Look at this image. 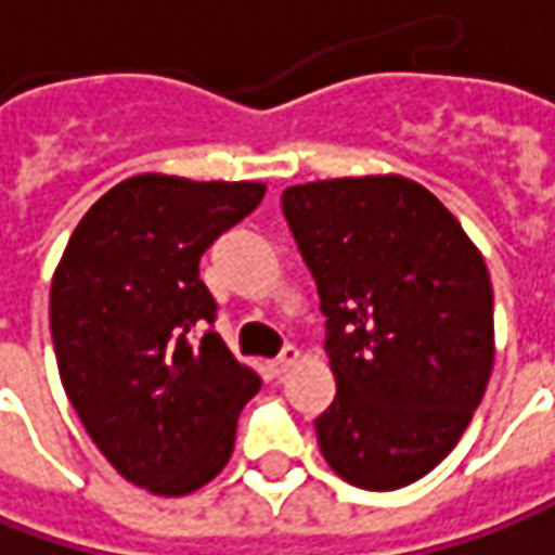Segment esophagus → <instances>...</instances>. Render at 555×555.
Wrapping results in <instances>:
<instances>
[{
    "mask_svg": "<svg viewBox=\"0 0 555 555\" xmlns=\"http://www.w3.org/2000/svg\"><path fill=\"white\" fill-rule=\"evenodd\" d=\"M297 359H300V353H297L295 347H285V350H282V353L273 359V362H267V372L273 374V377H282V374H285L288 369H292V365H295Z\"/></svg>",
    "mask_w": 555,
    "mask_h": 555,
    "instance_id": "34e87169",
    "label": "esophagus"
}]
</instances>
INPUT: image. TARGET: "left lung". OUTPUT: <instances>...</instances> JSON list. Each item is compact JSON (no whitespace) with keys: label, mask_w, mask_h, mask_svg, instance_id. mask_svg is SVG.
Returning <instances> with one entry per match:
<instances>
[{"label":"left lung","mask_w":555,"mask_h":555,"mask_svg":"<svg viewBox=\"0 0 555 555\" xmlns=\"http://www.w3.org/2000/svg\"><path fill=\"white\" fill-rule=\"evenodd\" d=\"M282 211L337 380L315 417L319 449L350 486H411L457 446L491 377L486 260L430 190L399 175L288 186Z\"/></svg>","instance_id":"1"}]
</instances>
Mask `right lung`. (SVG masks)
<instances>
[{"instance_id": "right-lung-1", "label": "right lung", "mask_w": 555, "mask_h": 555, "mask_svg": "<svg viewBox=\"0 0 555 555\" xmlns=\"http://www.w3.org/2000/svg\"><path fill=\"white\" fill-rule=\"evenodd\" d=\"M263 193L255 181L128 178L88 208L51 279V340L69 402L106 461L153 494L211 482L233 454L242 405L260 390L211 328L218 304L199 258Z\"/></svg>"}]
</instances>
